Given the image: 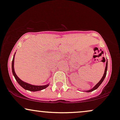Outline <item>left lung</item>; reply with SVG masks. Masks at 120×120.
<instances>
[{
    "mask_svg": "<svg viewBox=\"0 0 120 120\" xmlns=\"http://www.w3.org/2000/svg\"><path fill=\"white\" fill-rule=\"evenodd\" d=\"M107 69H108V60H106V67H105V71H104V74L103 76H102V78L101 79V80H100V82H99V83L98 84H96V85H95V86L94 88L91 89L89 90H87L86 91V92H91V91H93L95 90H96V89H98V87H99L100 85H101V84L102 83V82H103L104 79H105V78L106 77V72H107Z\"/></svg>",
    "mask_w": 120,
    "mask_h": 120,
    "instance_id": "1",
    "label": "left lung"
}]
</instances>
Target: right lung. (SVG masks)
<instances>
[{
	"label": "right lung",
	"instance_id": "add662e5",
	"mask_svg": "<svg viewBox=\"0 0 120 120\" xmlns=\"http://www.w3.org/2000/svg\"><path fill=\"white\" fill-rule=\"evenodd\" d=\"M14 57H15V55L14 56L13 59H12V74H13L15 78L17 81V82L19 84L20 86H22V88L25 89V90H27L31 91H37L41 90L44 89L46 88L47 87L49 86V84H47L45 85H41V86H37V85H34L30 84L29 83H25V82H23V81L21 80L20 78H19V77L16 75V73H15V71H14Z\"/></svg>",
	"mask_w": 120,
	"mask_h": 120
}]
</instances>
